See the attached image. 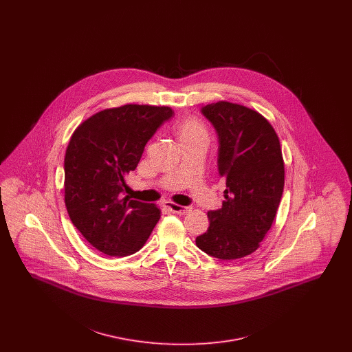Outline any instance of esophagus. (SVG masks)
Masks as SVG:
<instances>
[{"label":"esophagus","instance_id":"esophagus-1","mask_svg":"<svg viewBox=\"0 0 352 352\" xmlns=\"http://www.w3.org/2000/svg\"><path fill=\"white\" fill-rule=\"evenodd\" d=\"M164 206L168 208V211H171L173 214H179V215H186L191 211V207H186V206H179L177 203L173 201H165Z\"/></svg>","mask_w":352,"mask_h":352}]
</instances>
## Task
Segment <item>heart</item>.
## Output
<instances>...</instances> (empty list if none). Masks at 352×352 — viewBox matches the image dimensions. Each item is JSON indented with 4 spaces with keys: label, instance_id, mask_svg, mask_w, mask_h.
I'll return each mask as SVG.
<instances>
[{
    "label": "heart",
    "instance_id": "b5f03b06",
    "mask_svg": "<svg viewBox=\"0 0 352 352\" xmlns=\"http://www.w3.org/2000/svg\"><path fill=\"white\" fill-rule=\"evenodd\" d=\"M174 134L179 144L184 142H206L210 141V132L206 124L195 118H186L179 120L174 125Z\"/></svg>",
    "mask_w": 352,
    "mask_h": 352
}]
</instances>
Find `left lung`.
I'll list each match as a JSON object with an SVG mask.
<instances>
[{"mask_svg":"<svg viewBox=\"0 0 352 352\" xmlns=\"http://www.w3.org/2000/svg\"><path fill=\"white\" fill-rule=\"evenodd\" d=\"M219 135L223 206L208 211L210 227L197 247L220 260H236L260 247L280 206L285 165L278 135L267 118L244 105L218 101L201 108Z\"/></svg>","mask_w":352,"mask_h":352,"instance_id":"1","label":"left lung"}]
</instances>
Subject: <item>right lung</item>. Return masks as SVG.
Here are the masks:
<instances>
[{
    "label": "right lung",
    "mask_w": 352,
    "mask_h": 352,
    "mask_svg": "<svg viewBox=\"0 0 352 352\" xmlns=\"http://www.w3.org/2000/svg\"><path fill=\"white\" fill-rule=\"evenodd\" d=\"M170 107L125 104L100 111L75 129L65 155V203L84 239L108 256L140 251L161 218L155 204L124 197L125 177Z\"/></svg>",
    "instance_id": "add662e5"
}]
</instances>
